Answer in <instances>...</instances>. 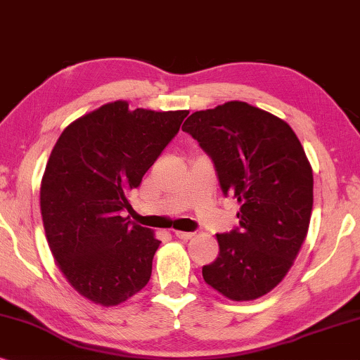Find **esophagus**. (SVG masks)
<instances>
[{
	"mask_svg": "<svg viewBox=\"0 0 360 360\" xmlns=\"http://www.w3.org/2000/svg\"><path fill=\"white\" fill-rule=\"evenodd\" d=\"M174 236L177 238H183V240H189V238L194 237V232H183V230H176Z\"/></svg>",
	"mask_w": 360,
	"mask_h": 360,
	"instance_id": "esophagus-1",
	"label": "esophagus"
}]
</instances>
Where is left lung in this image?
Here are the masks:
<instances>
[{
    "label": "left lung",
    "instance_id": "8db88e82",
    "mask_svg": "<svg viewBox=\"0 0 360 360\" xmlns=\"http://www.w3.org/2000/svg\"><path fill=\"white\" fill-rule=\"evenodd\" d=\"M183 131L240 204V225L217 233L219 257L202 266L205 283L233 301L260 298L286 276L308 233L313 169L303 146L283 120L237 100L194 112Z\"/></svg>",
    "mask_w": 360,
    "mask_h": 360
}]
</instances>
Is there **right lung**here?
Wrapping results in <instances>:
<instances>
[{"mask_svg":"<svg viewBox=\"0 0 360 360\" xmlns=\"http://www.w3.org/2000/svg\"><path fill=\"white\" fill-rule=\"evenodd\" d=\"M188 110L102 105L62 131L41 183V214L57 266L72 288L102 306L123 303L151 276L160 247L151 229L122 217L130 191L179 131Z\"/></svg>","mask_w":360,"mask_h":360,"instance_id":"add662e5","label":"right lung"}]
</instances>
